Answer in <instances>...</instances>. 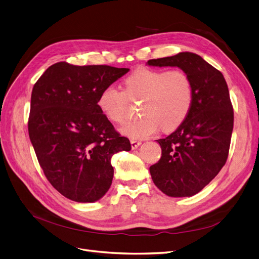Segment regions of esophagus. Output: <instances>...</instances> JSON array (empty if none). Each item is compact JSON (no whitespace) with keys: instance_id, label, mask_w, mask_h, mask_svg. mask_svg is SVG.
I'll list each match as a JSON object with an SVG mask.
<instances>
[{"instance_id":"34e87169","label":"esophagus","mask_w":259,"mask_h":259,"mask_svg":"<svg viewBox=\"0 0 259 259\" xmlns=\"http://www.w3.org/2000/svg\"><path fill=\"white\" fill-rule=\"evenodd\" d=\"M130 143H131L132 149H137V148L142 144V142H141V141H138V140H131Z\"/></svg>"}]
</instances>
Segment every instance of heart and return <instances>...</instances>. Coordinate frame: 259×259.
Segmentation results:
<instances>
[{"instance_id":"1","label":"heart","mask_w":259,"mask_h":259,"mask_svg":"<svg viewBox=\"0 0 259 259\" xmlns=\"http://www.w3.org/2000/svg\"><path fill=\"white\" fill-rule=\"evenodd\" d=\"M130 99H142L143 116L127 121L121 132L131 139H147L161 127L173 131L186 120L193 104V83L181 69L140 67L124 79V92L114 84L103 88L97 105L105 117L120 123L129 115Z\"/></svg>"}]
</instances>
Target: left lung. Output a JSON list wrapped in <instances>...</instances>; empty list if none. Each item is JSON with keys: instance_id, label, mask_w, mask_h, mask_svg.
<instances>
[{"instance_id": "8db88e82", "label": "left lung", "mask_w": 259, "mask_h": 259, "mask_svg": "<svg viewBox=\"0 0 259 259\" xmlns=\"http://www.w3.org/2000/svg\"><path fill=\"white\" fill-rule=\"evenodd\" d=\"M150 66L179 67L193 83L194 99L186 120L158 140L162 156L149 167L154 184L173 197L192 196L225 165L234 128V109L221 71L197 54L180 52L149 60Z\"/></svg>"}]
</instances>
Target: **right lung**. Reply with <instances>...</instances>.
Returning a JSON list of instances; mask_svg holds the SVG:
<instances>
[{
  "mask_svg": "<svg viewBox=\"0 0 259 259\" xmlns=\"http://www.w3.org/2000/svg\"><path fill=\"white\" fill-rule=\"evenodd\" d=\"M128 71L59 62L34 84L28 136L47 179L74 202L93 203L107 193L112 157L131 149L97 105L101 90Z\"/></svg>",
  "mask_w": 259,
  "mask_h": 259,
  "instance_id": "add662e5",
  "label": "right lung"
}]
</instances>
